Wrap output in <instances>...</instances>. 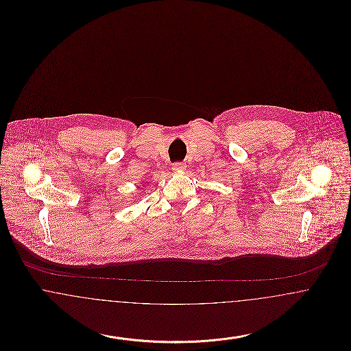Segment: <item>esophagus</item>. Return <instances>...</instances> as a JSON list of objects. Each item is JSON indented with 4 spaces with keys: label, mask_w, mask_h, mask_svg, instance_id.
I'll use <instances>...</instances> for the list:
<instances>
[{
    "label": "esophagus",
    "mask_w": 351,
    "mask_h": 351,
    "mask_svg": "<svg viewBox=\"0 0 351 351\" xmlns=\"http://www.w3.org/2000/svg\"><path fill=\"white\" fill-rule=\"evenodd\" d=\"M184 169H185V166H184L183 163H175L172 166V171L173 172H183Z\"/></svg>",
    "instance_id": "1"
}]
</instances>
